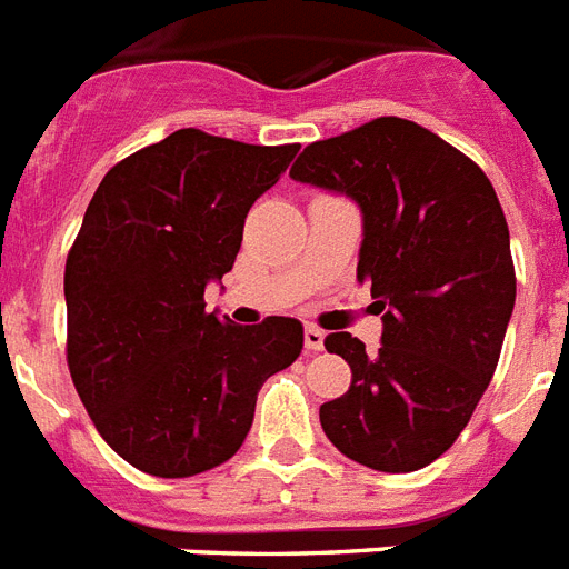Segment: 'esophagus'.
<instances>
[{
  "mask_svg": "<svg viewBox=\"0 0 569 569\" xmlns=\"http://www.w3.org/2000/svg\"><path fill=\"white\" fill-rule=\"evenodd\" d=\"M322 340H326L322 329H317V326H306V349H308V352H320Z\"/></svg>",
  "mask_w": 569,
  "mask_h": 569,
  "instance_id": "34e87169",
  "label": "esophagus"
}]
</instances>
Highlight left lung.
Returning a JSON list of instances; mask_svg holds the SVG:
<instances>
[{"label":"left lung","instance_id":"obj_1","mask_svg":"<svg viewBox=\"0 0 569 569\" xmlns=\"http://www.w3.org/2000/svg\"><path fill=\"white\" fill-rule=\"evenodd\" d=\"M290 176L361 206L358 281L385 311L376 352L349 331L322 340L352 370L347 393L320 406L322 431L363 467L420 470L470 422L515 311L497 190L479 163L402 117L317 140Z\"/></svg>","mask_w":569,"mask_h":569}]
</instances>
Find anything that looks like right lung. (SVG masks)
<instances>
[{
  "label": "right lung",
  "mask_w": 569,
  "mask_h": 569,
  "mask_svg": "<svg viewBox=\"0 0 569 569\" xmlns=\"http://www.w3.org/2000/svg\"><path fill=\"white\" fill-rule=\"evenodd\" d=\"M179 129L104 172L72 240L67 367L104 443L131 467L188 479L229 461L258 390L302 352V326H238L206 284L240 252L243 222L297 156Z\"/></svg>",
  "instance_id": "add662e5"
}]
</instances>
